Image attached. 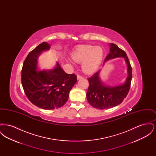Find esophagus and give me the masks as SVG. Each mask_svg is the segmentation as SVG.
Listing matches in <instances>:
<instances>
[{"instance_id":"esophagus-1","label":"esophagus","mask_w":156,"mask_h":156,"mask_svg":"<svg viewBox=\"0 0 156 156\" xmlns=\"http://www.w3.org/2000/svg\"><path fill=\"white\" fill-rule=\"evenodd\" d=\"M83 78V76H81V75H77V80H80V79H81Z\"/></svg>"}]
</instances>
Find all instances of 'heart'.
<instances>
[{"instance_id": "1", "label": "heart", "mask_w": 156, "mask_h": 156, "mask_svg": "<svg viewBox=\"0 0 156 156\" xmlns=\"http://www.w3.org/2000/svg\"><path fill=\"white\" fill-rule=\"evenodd\" d=\"M104 51L99 46L82 45L78 47L71 54L76 62H82V70L88 74L96 72L103 59ZM72 63V62H71Z\"/></svg>"}]
</instances>
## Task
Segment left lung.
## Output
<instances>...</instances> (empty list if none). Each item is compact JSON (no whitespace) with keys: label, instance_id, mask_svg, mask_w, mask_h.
Here are the masks:
<instances>
[{"label":"left lung","instance_id":"obj_1","mask_svg":"<svg viewBox=\"0 0 156 156\" xmlns=\"http://www.w3.org/2000/svg\"><path fill=\"white\" fill-rule=\"evenodd\" d=\"M109 45L110 52L106 56L105 62L115 58L123 57L127 66L128 75L123 84L116 87L104 84L99 77L101 70L88 78L89 85L87 93V101L92 107L99 109L112 108L121 104L129 91L132 78V67L126 52L117 45L110 43Z\"/></svg>","mask_w":156,"mask_h":156}]
</instances>
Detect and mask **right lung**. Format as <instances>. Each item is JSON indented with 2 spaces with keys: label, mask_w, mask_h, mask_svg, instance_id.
Returning a JSON list of instances; mask_svg holds the SVG:
<instances>
[{
  "label": "right lung",
  "mask_w": 156,
  "mask_h": 156,
  "mask_svg": "<svg viewBox=\"0 0 156 156\" xmlns=\"http://www.w3.org/2000/svg\"><path fill=\"white\" fill-rule=\"evenodd\" d=\"M50 48L46 42L38 45L29 52L22 69L25 94L32 104L46 110L57 109L66 104L69 91L76 82V76L67 74L58 62L52 69L37 71L38 57Z\"/></svg>",
  "instance_id": "right-lung-1"
}]
</instances>
